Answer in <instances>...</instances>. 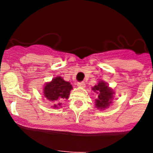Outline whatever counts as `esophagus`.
Returning a JSON list of instances; mask_svg holds the SVG:
<instances>
[{
    "instance_id": "34e87169",
    "label": "esophagus",
    "mask_w": 153,
    "mask_h": 153,
    "mask_svg": "<svg viewBox=\"0 0 153 153\" xmlns=\"http://www.w3.org/2000/svg\"><path fill=\"white\" fill-rule=\"evenodd\" d=\"M77 85H78V86H79V87H82V88H84L86 86V84L84 82H78Z\"/></svg>"
}]
</instances>
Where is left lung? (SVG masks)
Instances as JSON below:
<instances>
[{
	"instance_id": "left-lung-1",
	"label": "left lung",
	"mask_w": 153,
	"mask_h": 153,
	"mask_svg": "<svg viewBox=\"0 0 153 153\" xmlns=\"http://www.w3.org/2000/svg\"><path fill=\"white\" fill-rule=\"evenodd\" d=\"M94 92L98 94V98L95 99V106L98 109H104L109 107L113 98V92L107 84L104 81H99L98 84L92 88Z\"/></svg>"
}]
</instances>
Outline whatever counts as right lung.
I'll return each instance as SVG.
<instances>
[{
    "mask_svg": "<svg viewBox=\"0 0 153 153\" xmlns=\"http://www.w3.org/2000/svg\"><path fill=\"white\" fill-rule=\"evenodd\" d=\"M72 86L70 83L64 81L61 77L54 78L50 82L47 83L44 87V95L47 100L53 102H59L64 99H68ZM61 103L54 104V108H58Z\"/></svg>",
    "mask_w": 153,
    "mask_h": 153,
    "instance_id": "1",
    "label": "right lung"
}]
</instances>
